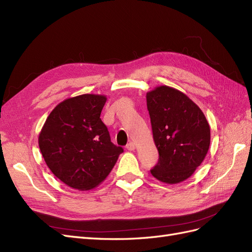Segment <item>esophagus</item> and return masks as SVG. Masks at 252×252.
<instances>
[{
	"instance_id": "34e87169",
	"label": "esophagus",
	"mask_w": 252,
	"mask_h": 252,
	"mask_svg": "<svg viewBox=\"0 0 252 252\" xmlns=\"http://www.w3.org/2000/svg\"><path fill=\"white\" fill-rule=\"evenodd\" d=\"M126 149H127L128 151H133V150L135 149V144L133 143V141H130V143H128V144L126 145Z\"/></svg>"
}]
</instances>
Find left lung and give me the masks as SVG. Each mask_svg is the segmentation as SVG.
I'll return each instance as SVG.
<instances>
[{"label": "left lung", "instance_id": "1", "mask_svg": "<svg viewBox=\"0 0 252 252\" xmlns=\"http://www.w3.org/2000/svg\"><path fill=\"white\" fill-rule=\"evenodd\" d=\"M158 162L150 170L158 181L176 184L189 179L209 151L211 131L204 114L188 95L169 86L147 93Z\"/></svg>", "mask_w": 252, "mask_h": 252}]
</instances>
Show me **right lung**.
Instances as JSON below:
<instances>
[{
	"mask_svg": "<svg viewBox=\"0 0 252 252\" xmlns=\"http://www.w3.org/2000/svg\"><path fill=\"white\" fill-rule=\"evenodd\" d=\"M105 102V95L89 94L64 100L51 112L39 134L44 162L55 177L72 189L95 188L124 152L112 143L100 118Z\"/></svg>",
	"mask_w": 252,
	"mask_h": 252,
	"instance_id": "1",
	"label": "right lung"
}]
</instances>
